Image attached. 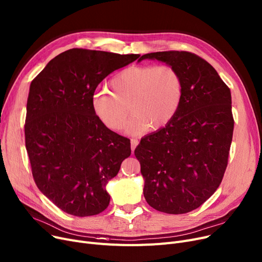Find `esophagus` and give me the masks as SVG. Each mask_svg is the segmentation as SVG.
Segmentation results:
<instances>
[{"mask_svg": "<svg viewBox=\"0 0 262 262\" xmlns=\"http://www.w3.org/2000/svg\"><path fill=\"white\" fill-rule=\"evenodd\" d=\"M139 144V141L138 140H137V139H132L130 140V147H132V152L134 153V150H135V148L137 147V145H138Z\"/></svg>", "mask_w": 262, "mask_h": 262, "instance_id": "esophagus-1", "label": "esophagus"}]
</instances>
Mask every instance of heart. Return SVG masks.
<instances>
[{
  "label": "heart",
  "instance_id": "b5f03b06",
  "mask_svg": "<svg viewBox=\"0 0 262 262\" xmlns=\"http://www.w3.org/2000/svg\"><path fill=\"white\" fill-rule=\"evenodd\" d=\"M106 89L92 98L93 112L104 125L120 132L126 125L128 109L133 115L128 132L147 128L157 132L174 119L184 96L183 76L176 68L162 64L132 66L117 73Z\"/></svg>",
  "mask_w": 262,
  "mask_h": 262
}]
</instances>
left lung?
I'll use <instances>...</instances> for the list:
<instances>
[{
    "label": "left lung",
    "mask_w": 262,
    "mask_h": 262,
    "mask_svg": "<svg viewBox=\"0 0 262 262\" xmlns=\"http://www.w3.org/2000/svg\"><path fill=\"white\" fill-rule=\"evenodd\" d=\"M183 76L184 96L167 126L145 136L135 149L144 178L143 194L154 209L170 214L199 208L219 188L233 133L231 94L215 69L186 51L142 55Z\"/></svg>",
    "instance_id": "8db88e82"
}]
</instances>
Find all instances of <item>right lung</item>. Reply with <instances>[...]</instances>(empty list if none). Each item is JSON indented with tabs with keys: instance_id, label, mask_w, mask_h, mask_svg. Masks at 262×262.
I'll use <instances>...</instances> for the list:
<instances>
[{
	"instance_id": "right-lung-1",
	"label": "right lung",
	"mask_w": 262,
	"mask_h": 262,
	"mask_svg": "<svg viewBox=\"0 0 262 262\" xmlns=\"http://www.w3.org/2000/svg\"><path fill=\"white\" fill-rule=\"evenodd\" d=\"M140 55L71 49L53 58L31 82L25 146L38 189L62 211L99 214L109 205L105 186L130 155V140L107 128L92 107L110 73Z\"/></svg>"
}]
</instances>
